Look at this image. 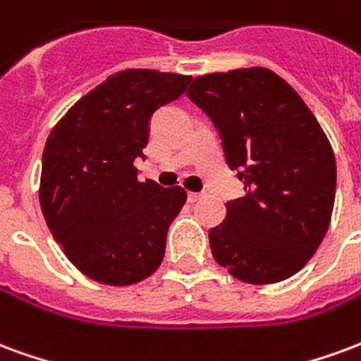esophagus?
<instances>
[{"mask_svg":"<svg viewBox=\"0 0 361 361\" xmlns=\"http://www.w3.org/2000/svg\"><path fill=\"white\" fill-rule=\"evenodd\" d=\"M201 197H203V195H201V193H189L188 201H189V203H197V201H199Z\"/></svg>","mask_w":361,"mask_h":361,"instance_id":"1","label":"esophagus"}]
</instances>
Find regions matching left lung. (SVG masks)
Wrapping results in <instances>:
<instances>
[{
  "instance_id": "obj_1",
  "label": "left lung",
  "mask_w": 361,
  "mask_h": 361,
  "mask_svg": "<svg viewBox=\"0 0 361 361\" xmlns=\"http://www.w3.org/2000/svg\"><path fill=\"white\" fill-rule=\"evenodd\" d=\"M188 96L219 129L228 166L247 191L211 228L212 257L250 284L294 276L333 214L336 162L325 131L302 96L265 67L197 77Z\"/></svg>"
}]
</instances>
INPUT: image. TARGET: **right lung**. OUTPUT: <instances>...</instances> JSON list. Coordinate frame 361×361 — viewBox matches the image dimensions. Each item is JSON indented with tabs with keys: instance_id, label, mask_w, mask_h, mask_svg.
Returning a JSON list of instances; mask_svg holds the SVG:
<instances>
[{
	"instance_id": "add662e5",
	"label": "right lung",
	"mask_w": 361,
	"mask_h": 361,
	"mask_svg": "<svg viewBox=\"0 0 361 361\" xmlns=\"http://www.w3.org/2000/svg\"><path fill=\"white\" fill-rule=\"evenodd\" d=\"M189 75L126 69L71 106L46 141L40 207L54 240L89 279L129 286L157 271L185 189L137 180L150 116Z\"/></svg>"
}]
</instances>
